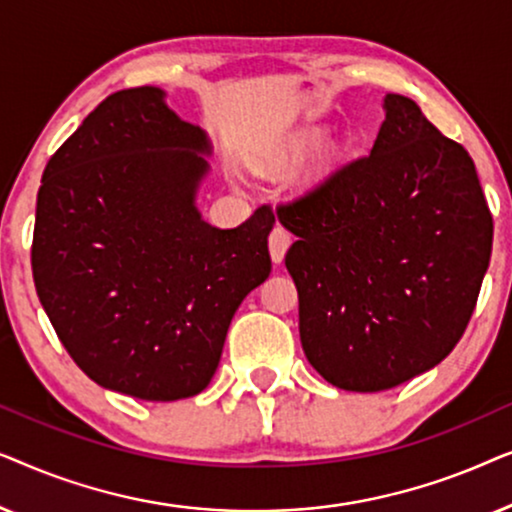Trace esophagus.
<instances>
[{
	"instance_id": "esophagus-1",
	"label": "esophagus",
	"mask_w": 512,
	"mask_h": 512,
	"mask_svg": "<svg viewBox=\"0 0 512 512\" xmlns=\"http://www.w3.org/2000/svg\"><path fill=\"white\" fill-rule=\"evenodd\" d=\"M268 244H270L272 261L282 263L286 251H289V247H291V233L284 226H275V228H272L270 237H268Z\"/></svg>"
}]
</instances>
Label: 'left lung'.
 Returning <instances> with one entry per match:
<instances>
[{"instance_id":"obj_1","label":"left lung","mask_w":512,"mask_h":512,"mask_svg":"<svg viewBox=\"0 0 512 512\" xmlns=\"http://www.w3.org/2000/svg\"><path fill=\"white\" fill-rule=\"evenodd\" d=\"M368 156L277 207L300 342L333 387L384 391L438 366L464 335L494 221L473 158L410 97H384Z\"/></svg>"}]
</instances>
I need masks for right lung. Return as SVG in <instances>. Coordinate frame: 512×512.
Wrapping results in <instances>:
<instances>
[{
	"mask_svg": "<svg viewBox=\"0 0 512 512\" xmlns=\"http://www.w3.org/2000/svg\"><path fill=\"white\" fill-rule=\"evenodd\" d=\"M160 88L118 90L48 160L37 193V296L90 380L142 401L200 394L230 319L270 275V205L242 226L200 219L205 132Z\"/></svg>",
	"mask_w": 512,
	"mask_h": 512,
	"instance_id": "add662e5",
	"label": "right lung"
}]
</instances>
